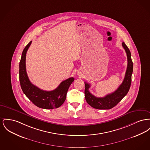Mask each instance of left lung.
I'll return each mask as SVG.
<instances>
[{
  "label": "left lung",
  "mask_w": 150,
  "mask_h": 150,
  "mask_svg": "<svg viewBox=\"0 0 150 150\" xmlns=\"http://www.w3.org/2000/svg\"><path fill=\"white\" fill-rule=\"evenodd\" d=\"M122 46L127 54V66L125 76L122 84L114 92L108 94L104 97H97L89 91L90 84L85 82V98L89 105L97 109H110L116 105L128 93L132 83V75L133 70V63L131 53L127 46L122 42Z\"/></svg>",
  "instance_id": "8db88e82"
}]
</instances>
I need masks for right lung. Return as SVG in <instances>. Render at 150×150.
<instances>
[{"label": "right lung", "instance_id": "right-lung-1", "mask_svg": "<svg viewBox=\"0 0 150 150\" xmlns=\"http://www.w3.org/2000/svg\"><path fill=\"white\" fill-rule=\"evenodd\" d=\"M32 43L30 41L23 50L19 64V80L23 92L35 105L38 108L52 109L62 105L66 98L67 91L74 78L71 77L62 81L53 91H46L33 85L29 79L26 71V54Z\"/></svg>", "mask_w": 150, "mask_h": 150}]
</instances>
